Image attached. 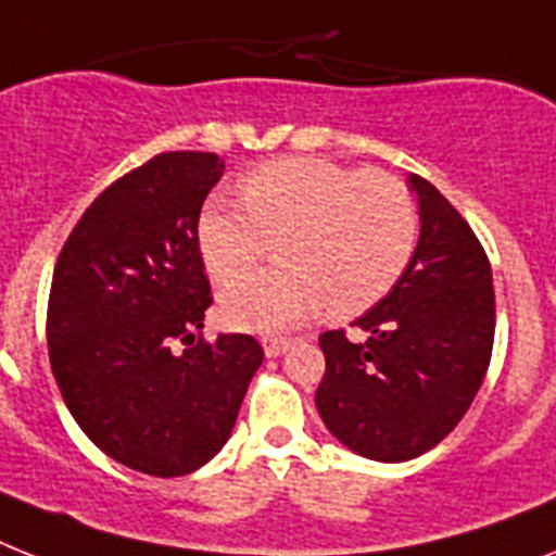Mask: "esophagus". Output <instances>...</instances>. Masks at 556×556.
<instances>
[{
	"mask_svg": "<svg viewBox=\"0 0 556 556\" xmlns=\"http://www.w3.org/2000/svg\"><path fill=\"white\" fill-rule=\"evenodd\" d=\"M261 346H264V355L267 357H278L289 350V341L287 338H278V334H269V338L261 341Z\"/></svg>",
	"mask_w": 556,
	"mask_h": 556,
	"instance_id": "34e87169",
	"label": "esophagus"
}]
</instances>
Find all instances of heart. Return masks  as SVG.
Segmentation results:
<instances>
[{
    "label": "heart",
    "mask_w": 556,
    "mask_h": 556,
    "mask_svg": "<svg viewBox=\"0 0 556 556\" xmlns=\"http://www.w3.org/2000/svg\"><path fill=\"white\" fill-rule=\"evenodd\" d=\"M244 204L215 195L199 215L206 273L229 283L278 244L283 267L232 283L222 318L244 332H278L329 306L352 318L401 281L417 244V206L403 181L324 159H278L252 169Z\"/></svg>",
    "instance_id": "heart-1"
}]
</instances>
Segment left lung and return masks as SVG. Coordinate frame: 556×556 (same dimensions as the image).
<instances>
[{
	"label": "left lung",
	"mask_w": 556,
	"mask_h": 556,
	"mask_svg": "<svg viewBox=\"0 0 556 556\" xmlns=\"http://www.w3.org/2000/svg\"><path fill=\"white\" fill-rule=\"evenodd\" d=\"M420 238L383 301L318 338L327 371L315 406L361 457L403 463L434 448L469 412L494 343L492 267L477 236L426 178L409 176Z\"/></svg>",
	"instance_id": "1"
}]
</instances>
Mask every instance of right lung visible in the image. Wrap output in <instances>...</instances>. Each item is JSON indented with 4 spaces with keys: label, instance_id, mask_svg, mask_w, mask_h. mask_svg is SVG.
<instances>
[{
    "label": "right lung",
    "instance_id": "right-lung-1",
    "mask_svg": "<svg viewBox=\"0 0 556 556\" xmlns=\"http://www.w3.org/2000/svg\"><path fill=\"white\" fill-rule=\"evenodd\" d=\"M222 176L215 153L155 155L87 206L53 269L59 392L81 432L141 475H190L213 460L264 361L252 334L201 338L213 295L199 215Z\"/></svg>",
    "mask_w": 556,
    "mask_h": 556
}]
</instances>
